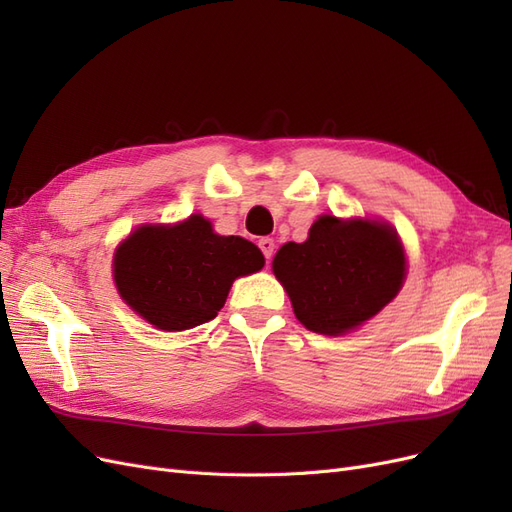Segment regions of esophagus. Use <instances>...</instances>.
<instances>
[{
    "mask_svg": "<svg viewBox=\"0 0 512 512\" xmlns=\"http://www.w3.org/2000/svg\"><path fill=\"white\" fill-rule=\"evenodd\" d=\"M258 247L262 250V254H265L267 262H271L273 252H275V243H273V239H269V237H262V239L258 241Z\"/></svg>",
    "mask_w": 512,
    "mask_h": 512,
    "instance_id": "1",
    "label": "esophagus"
}]
</instances>
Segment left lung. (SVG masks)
Returning <instances> with one entry per match:
<instances>
[{
    "mask_svg": "<svg viewBox=\"0 0 512 512\" xmlns=\"http://www.w3.org/2000/svg\"><path fill=\"white\" fill-rule=\"evenodd\" d=\"M273 273L305 329L344 335L397 297L406 254L389 224L320 215L303 243L280 247Z\"/></svg>",
    "mask_w": 512,
    "mask_h": 512,
    "instance_id": "8db88e82",
    "label": "left lung"
}]
</instances>
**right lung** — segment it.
I'll list each match as a JSON object with an SVG mask.
<instances>
[{"label":"right lung","instance_id":"right-lung-1","mask_svg":"<svg viewBox=\"0 0 512 512\" xmlns=\"http://www.w3.org/2000/svg\"><path fill=\"white\" fill-rule=\"evenodd\" d=\"M265 267L243 237L215 235L203 215L138 226L113 258L115 286L138 316L162 331H185L218 316L232 282Z\"/></svg>","mask_w":512,"mask_h":512}]
</instances>
